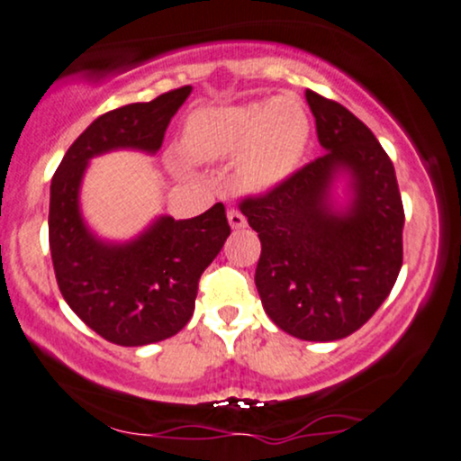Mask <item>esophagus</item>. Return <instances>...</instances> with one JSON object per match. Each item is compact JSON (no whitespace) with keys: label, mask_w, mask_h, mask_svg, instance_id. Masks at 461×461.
Wrapping results in <instances>:
<instances>
[{"label":"esophagus","mask_w":461,"mask_h":461,"mask_svg":"<svg viewBox=\"0 0 461 461\" xmlns=\"http://www.w3.org/2000/svg\"><path fill=\"white\" fill-rule=\"evenodd\" d=\"M227 221H230L231 230H242V227H247L245 214H242L240 210H236V208L227 210Z\"/></svg>","instance_id":"34e87169"}]
</instances>
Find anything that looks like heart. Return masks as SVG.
I'll return each instance as SVG.
<instances>
[{
	"mask_svg": "<svg viewBox=\"0 0 461 461\" xmlns=\"http://www.w3.org/2000/svg\"><path fill=\"white\" fill-rule=\"evenodd\" d=\"M309 137L307 109L296 96L279 94L264 103L193 111L182 126L180 149L195 163H216L236 154V185L249 193H266L298 169Z\"/></svg>",
	"mask_w": 461,
	"mask_h": 461,
	"instance_id": "1",
	"label": "heart"
}]
</instances>
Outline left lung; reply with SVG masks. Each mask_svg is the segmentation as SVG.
<instances>
[{"instance_id":"8db88e82","label":"left lung","mask_w":461,"mask_h":461,"mask_svg":"<svg viewBox=\"0 0 461 461\" xmlns=\"http://www.w3.org/2000/svg\"><path fill=\"white\" fill-rule=\"evenodd\" d=\"M304 98L324 157L240 210L262 242L255 285L268 318L296 339L337 341L395 285L403 206L374 132L339 103Z\"/></svg>"}]
</instances>
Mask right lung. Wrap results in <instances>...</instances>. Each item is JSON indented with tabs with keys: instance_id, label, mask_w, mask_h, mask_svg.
Instances as JSON below:
<instances>
[{
	"instance_id": "obj_1",
	"label": "right lung",
	"mask_w": 461,
	"mask_h": 461,
	"mask_svg": "<svg viewBox=\"0 0 461 461\" xmlns=\"http://www.w3.org/2000/svg\"><path fill=\"white\" fill-rule=\"evenodd\" d=\"M188 94L191 86L96 118L51 180L49 247L59 292L72 312L115 346H148L185 329L199 276L231 231L223 203L193 219L158 214L129 240L96 234L83 216L81 186L90 160L118 149L154 157Z\"/></svg>"
}]
</instances>
